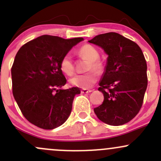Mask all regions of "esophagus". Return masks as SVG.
I'll use <instances>...</instances> for the list:
<instances>
[{
	"label": "esophagus",
	"instance_id": "esophagus-1",
	"mask_svg": "<svg viewBox=\"0 0 161 161\" xmlns=\"http://www.w3.org/2000/svg\"><path fill=\"white\" fill-rule=\"evenodd\" d=\"M91 92H92V90H87V89H82V90H81V92H82V93H90Z\"/></svg>",
	"mask_w": 161,
	"mask_h": 161
}]
</instances>
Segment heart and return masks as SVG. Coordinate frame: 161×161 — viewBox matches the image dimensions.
<instances>
[{
	"label": "heart",
	"mask_w": 161,
	"mask_h": 161,
	"mask_svg": "<svg viewBox=\"0 0 161 161\" xmlns=\"http://www.w3.org/2000/svg\"><path fill=\"white\" fill-rule=\"evenodd\" d=\"M79 57L90 61L87 67V70H91L97 72H100L103 69L101 62L99 61L100 53L98 50L90 44H86L82 46L78 51ZM60 69L67 75H71L74 73V63L70 54H65L62 58L60 62ZM97 81V75L93 71L82 75H75L69 79V82L71 86L79 87L82 89H87L92 86Z\"/></svg>",
	"instance_id": "1"
}]
</instances>
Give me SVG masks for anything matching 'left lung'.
Instances as JSON below:
<instances>
[{
    "label": "left lung",
    "mask_w": 161,
    "mask_h": 161,
    "mask_svg": "<svg viewBox=\"0 0 161 161\" xmlns=\"http://www.w3.org/2000/svg\"><path fill=\"white\" fill-rule=\"evenodd\" d=\"M89 42L108 55L98 89L104 100L94 112L110 125L128 123L141 109L147 88V65L142 50L117 32L100 34Z\"/></svg>",
    "instance_id": "obj_1"
}]
</instances>
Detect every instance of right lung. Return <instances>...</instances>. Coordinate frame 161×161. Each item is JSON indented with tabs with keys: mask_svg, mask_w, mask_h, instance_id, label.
Returning a JSON list of instances; mask_svg holds the SVG:
<instances>
[{
	"mask_svg": "<svg viewBox=\"0 0 161 161\" xmlns=\"http://www.w3.org/2000/svg\"><path fill=\"white\" fill-rule=\"evenodd\" d=\"M82 40L43 35L24 44L16 53L11 68L13 96L22 114L34 125L53 129L69 118L80 90L61 89L67 80L60 62Z\"/></svg>",
	"mask_w": 161,
	"mask_h": 161,
	"instance_id": "right-lung-1",
	"label": "right lung"
}]
</instances>
